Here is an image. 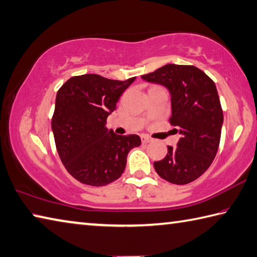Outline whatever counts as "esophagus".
Returning <instances> with one entry per match:
<instances>
[{
    "label": "esophagus",
    "instance_id": "esophagus-1",
    "mask_svg": "<svg viewBox=\"0 0 257 257\" xmlns=\"http://www.w3.org/2000/svg\"><path fill=\"white\" fill-rule=\"evenodd\" d=\"M142 142H143V144H148L152 142V138L148 136H142Z\"/></svg>",
    "mask_w": 257,
    "mask_h": 257
}]
</instances>
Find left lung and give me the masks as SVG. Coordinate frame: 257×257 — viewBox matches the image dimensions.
I'll return each instance as SVG.
<instances>
[{"label": "left lung", "mask_w": 257, "mask_h": 257, "mask_svg": "<svg viewBox=\"0 0 257 257\" xmlns=\"http://www.w3.org/2000/svg\"><path fill=\"white\" fill-rule=\"evenodd\" d=\"M142 78L170 91V123L181 134L177 147L167 146L166 156L154 162L155 171L170 183L188 184L209 169L218 152L223 113L216 84L192 65L167 64Z\"/></svg>", "instance_id": "8db88e82"}]
</instances>
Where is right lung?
Masks as SVG:
<instances>
[{
	"label": "right lung",
	"mask_w": 257,
	"mask_h": 257,
	"mask_svg": "<svg viewBox=\"0 0 257 257\" xmlns=\"http://www.w3.org/2000/svg\"><path fill=\"white\" fill-rule=\"evenodd\" d=\"M136 77L115 81L96 74L73 76L56 95L51 129L60 161L74 179L92 186L118 180L127 155L142 141L105 127L120 95Z\"/></svg>",
	"instance_id": "obj_1"
}]
</instances>
